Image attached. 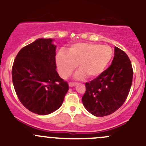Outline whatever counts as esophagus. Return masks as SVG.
Returning <instances> with one entry per match:
<instances>
[{
	"instance_id": "obj_1",
	"label": "esophagus",
	"mask_w": 146,
	"mask_h": 146,
	"mask_svg": "<svg viewBox=\"0 0 146 146\" xmlns=\"http://www.w3.org/2000/svg\"><path fill=\"white\" fill-rule=\"evenodd\" d=\"M68 85L69 87H74L77 85V83H76V82H69Z\"/></svg>"
}]
</instances>
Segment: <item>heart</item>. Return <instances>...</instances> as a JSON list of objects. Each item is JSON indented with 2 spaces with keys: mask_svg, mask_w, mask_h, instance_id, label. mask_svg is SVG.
I'll return each mask as SVG.
<instances>
[{
  "mask_svg": "<svg viewBox=\"0 0 146 146\" xmlns=\"http://www.w3.org/2000/svg\"><path fill=\"white\" fill-rule=\"evenodd\" d=\"M113 56L112 49L107 45L93 43H78L72 45L66 53L59 52L56 58L61 77L66 78L78 66L74 77L82 80L85 76L95 78L105 70Z\"/></svg>",
  "mask_w": 146,
  "mask_h": 146,
  "instance_id": "heart-1",
  "label": "heart"
}]
</instances>
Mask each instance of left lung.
<instances>
[{"instance_id":"1","label":"left lung","mask_w":146,"mask_h":146,"mask_svg":"<svg viewBox=\"0 0 146 146\" xmlns=\"http://www.w3.org/2000/svg\"><path fill=\"white\" fill-rule=\"evenodd\" d=\"M133 74L127 54L114 47L111 66L96 78L85 83L86 91L82 98L85 108L96 117H104L117 111L127 98Z\"/></svg>"}]
</instances>
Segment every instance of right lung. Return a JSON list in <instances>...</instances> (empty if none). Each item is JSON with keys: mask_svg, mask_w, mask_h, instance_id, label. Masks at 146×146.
Returning <instances> with one entry per match:
<instances>
[{"mask_svg": "<svg viewBox=\"0 0 146 146\" xmlns=\"http://www.w3.org/2000/svg\"><path fill=\"white\" fill-rule=\"evenodd\" d=\"M52 39H38L23 47L13 63L12 78L18 99L27 110L47 115L58 110L68 90L56 70Z\"/></svg>", "mask_w": 146, "mask_h": 146, "instance_id": "right-lung-1", "label": "right lung"}]
</instances>
